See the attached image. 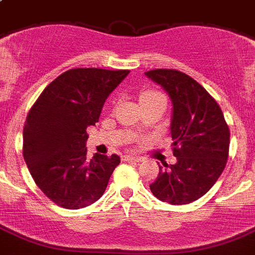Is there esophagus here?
Returning a JSON list of instances; mask_svg holds the SVG:
<instances>
[{
  "label": "esophagus",
  "instance_id": "obj_1",
  "mask_svg": "<svg viewBox=\"0 0 255 255\" xmlns=\"http://www.w3.org/2000/svg\"><path fill=\"white\" fill-rule=\"evenodd\" d=\"M123 158H125V160H127V161H141L142 160V158H141V156H136V155H125Z\"/></svg>",
  "mask_w": 255,
  "mask_h": 255
}]
</instances>
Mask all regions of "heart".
Instances as JSON below:
<instances>
[{
  "label": "heart",
  "instance_id": "heart-1",
  "mask_svg": "<svg viewBox=\"0 0 255 255\" xmlns=\"http://www.w3.org/2000/svg\"><path fill=\"white\" fill-rule=\"evenodd\" d=\"M156 96H161L159 92H155V91H145L142 92L140 96V101L142 100H147V99H152V97H156Z\"/></svg>",
  "mask_w": 255,
  "mask_h": 255
}]
</instances>
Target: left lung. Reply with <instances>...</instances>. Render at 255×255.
Returning a JSON list of instances; mask_svg holds the SVG:
<instances>
[{
    "instance_id": "obj_1",
    "label": "left lung",
    "mask_w": 255,
    "mask_h": 255,
    "mask_svg": "<svg viewBox=\"0 0 255 255\" xmlns=\"http://www.w3.org/2000/svg\"><path fill=\"white\" fill-rule=\"evenodd\" d=\"M145 75L172 100L170 134L177 158L176 164L159 165L150 190L169 204H189L207 194L222 174L229 158V126L217 101L187 74L154 69Z\"/></svg>"
}]
</instances>
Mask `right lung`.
I'll return each instance as SVG.
<instances>
[{
	"label": "right lung",
	"instance_id": "obj_1",
	"mask_svg": "<svg viewBox=\"0 0 255 255\" xmlns=\"http://www.w3.org/2000/svg\"><path fill=\"white\" fill-rule=\"evenodd\" d=\"M129 70L77 68L43 90L26 115L23 155L33 180L59 207L79 209L103 196L118 155L87 159V127Z\"/></svg>",
	"mask_w": 255,
	"mask_h": 255
}]
</instances>
